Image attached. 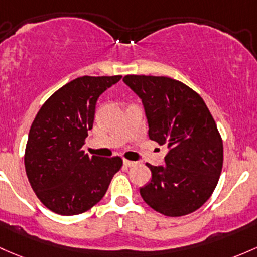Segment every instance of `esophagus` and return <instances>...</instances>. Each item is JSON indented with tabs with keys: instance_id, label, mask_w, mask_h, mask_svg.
<instances>
[{
	"instance_id": "esophagus-1",
	"label": "esophagus",
	"mask_w": 257,
	"mask_h": 257,
	"mask_svg": "<svg viewBox=\"0 0 257 257\" xmlns=\"http://www.w3.org/2000/svg\"><path fill=\"white\" fill-rule=\"evenodd\" d=\"M124 165H125V166H128V167H132V166H136L137 165V163L136 161H132V160H126V159H124Z\"/></svg>"
}]
</instances>
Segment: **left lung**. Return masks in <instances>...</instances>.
Instances as JSON below:
<instances>
[{
    "instance_id": "1",
    "label": "left lung",
    "mask_w": 257,
    "mask_h": 257,
    "mask_svg": "<svg viewBox=\"0 0 257 257\" xmlns=\"http://www.w3.org/2000/svg\"><path fill=\"white\" fill-rule=\"evenodd\" d=\"M124 82L142 98L149 138L166 144L164 166H153L140 188L148 206L167 217L193 213L209 199L223 167V140L203 98L167 76L126 75Z\"/></svg>"
}]
</instances>
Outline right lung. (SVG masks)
Listing matches in <instances>:
<instances>
[{"mask_svg":"<svg viewBox=\"0 0 257 257\" xmlns=\"http://www.w3.org/2000/svg\"><path fill=\"white\" fill-rule=\"evenodd\" d=\"M121 79L82 76L55 91L37 113L24 151L27 177L51 212L76 215L98 203L123 166L119 156L101 159L82 150L92 129L97 98Z\"/></svg>","mask_w":257,"mask_h":257,"instance_id":"right-lung-1","label":"right lung"}]
</instances>
